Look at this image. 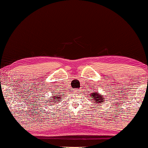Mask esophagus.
Here are the masks:
<instances>
[{
	"label": "esophagus",
	"instance_id": "esophagus-1",
	"mask_svg": "<svg viewBox=\"0 0 148 148\" xmlns=\"http://www.w3.org/2000/svg\"><path fill=\"white\" fill-rule=\"evenodd\" d=\"M73 92H76V93H77V92H79V90H78V89H74Z\"/></svg>",
	"mask_w": 148,
	"mask_h": 148
}]
</instances>
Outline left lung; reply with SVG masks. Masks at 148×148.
I'll return each mask as SVG.
<instances>
[{
    "label": "left lung",
    "mask_w": 148,
    "mask_h": 148,
    "mask_svg": "<svg viewBox=\"0 0 148 148\" xmlns=\"http://www.w3.org/2000/svg\"><path fill=\"white\" fill-rule=\"evenodd\" d=\"M91 97H92V99H91V101H92V99H94V103L95 104H97V103H99L101 102H104V99H103V95H100L99 92H92V95Z\"/></svg>",
    "instance_id": "obj_1"
}]
</instances>
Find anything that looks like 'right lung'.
Wrapping results in <instances>:
<instances>
[{
  "label": "right lung",
  "mask_w": 148,
  "mask_h": 148,
  "mask_svg": "<svg viewBox=\"0 0 148 148\" xmlns=\"http://www.w3.org/2000/svg\"><path fill=\"white\" fill-rule=\"evenodd\" d=\"M59 95H58V96ZM54 97H57V99H49V100H53V101H51V102H53V103H55V101H56V100L55 99H60V97H58V96H55ZM59 101V100H58Z\"/></svg>",
  "instance_id": "1"
}]
</instances>
